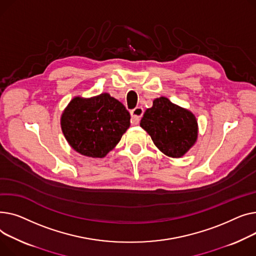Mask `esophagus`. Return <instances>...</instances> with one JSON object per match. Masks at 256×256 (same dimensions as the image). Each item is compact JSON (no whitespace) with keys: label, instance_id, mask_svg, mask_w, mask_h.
I'll return each instance as SVG.
<instances>
[{"label":"esophagus","instance_id":"34e87169","mask_svg":"<svg viewBox=\"0 0 256 256\" xmlns=\"http://www.w3.org/2000/svg\"><path fill=\"white\" fill-rule=\"evenodd\" d=\"M131 123L133 125H138L140 123V120L144 114V108H135L131 110Z\"/></svg>","mask_w":256,"mask_h":256}]
</instances>
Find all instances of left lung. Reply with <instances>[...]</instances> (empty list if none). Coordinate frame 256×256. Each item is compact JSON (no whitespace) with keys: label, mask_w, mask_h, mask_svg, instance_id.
<instances>
[{"label":"left lung","mask_w":256,"mask_h":256,"mask_svg":"<svg viewBox=\"0 0 256 256\" xmlns=\"http://www.w3.org/2000/svg\"><path fill=\"white\" fill-rule=\"evenodd\" d=\"M155 146L166 156H184L198 140V121L194 114L166 97L156 98L140 121Z\"/></svg>","instance_id":"1"}]
</instances>
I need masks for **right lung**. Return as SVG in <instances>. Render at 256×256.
<instances>
[{
    "mask_svg": "<svg viewBox=\"0 0 256 256\" xmlns=\"http://www.w3.org/2000/svg\"><path fill=\"white\" fill-rule=\"evenodd\" d=\"M130 126V114L108 93L73 98L62 114L61 127L68 144L80 154L103 158Z\"/></svg>",
    "mask_w": 256,
    "mask_h": 256,
    "instance_id": "add662e5",
    "label": "right lung"
}]
</instances>
